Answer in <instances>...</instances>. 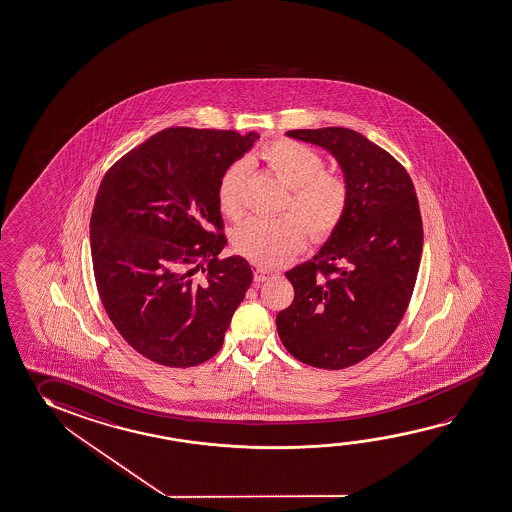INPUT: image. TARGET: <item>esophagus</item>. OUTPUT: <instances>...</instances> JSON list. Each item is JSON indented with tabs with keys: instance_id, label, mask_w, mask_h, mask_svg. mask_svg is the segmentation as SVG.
<instances>
[{
	"instance_id": "1",
	"label": "esophagus",
	"mask_w": 512,
	"mask_h": 512,
	"mask_svg": "<svg viewBox=\"0 0 512 512\" xmlns=\"http://www.w3.org/2000/svg\"><path fill=\"white\" fill-rule=\"evenodd\" d=\"M252 274H254V281L256 283H263V281H267L268 277L272 276V272H268V270L261 267H254Z\"/></svg>"
}]
</instances>
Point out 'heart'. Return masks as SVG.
<instances>
[{"label": "heart", "instance_id": "1", "mask_svg": "<svg viewBox=\"0 0 512 512\" xmlns=\"http://www.w3.org/2000/svg\"><path fill=\"white\" fill-rule=\"evenodd\" d=\"M260 158L284 187L290 188L286 210L305 222L309 233L320 238L340 220L347 187L343 179L324 171L322 156L293 140L270 142ZM247 165L235 162L222 172L217 188L222 213L238 219L244 213ZM306 244V229L295 217L249 219L233 233V245L245 258L261 267L276 268L292 260Z\"/></svg>", "mask_w": 512, "mask_h": 512}]
</instances>
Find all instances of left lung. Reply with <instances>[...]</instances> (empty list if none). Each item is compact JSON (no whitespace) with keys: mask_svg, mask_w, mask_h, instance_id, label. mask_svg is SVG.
Segmentation results:
<instances>
[{"mask_svg":"<svg viewBox=\"0 0 512 512\" xmlns=\"http://www.w3.org/2000/svg\"><path fill=\"white\" fill-rule=\"evenodd\" d=\"M286 137L334 156L347 201L313 260L286 272L295 297L277 313V333L295 359L340 370L379 349L406 313L422 258L420 206L406 169L365 135L318 128Z\"/></svg>","mask_w":512,"mask_h":512,"instance_id":"left-lung-1","label":"left lung"}]
</instances>
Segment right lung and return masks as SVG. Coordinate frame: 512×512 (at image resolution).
<instances>
[{
  "label": "right lung",
  "mask_w": 512,
  "mask_h": 512,
  "mask_svg": "<svg viewBox=\"0 0 512 512\" xmlns=\"http://www.w3.org/2000/svg\"><path fill=\"white\" fill-rule=\"evenodd\" d=\"M258 138L169 128L122 156L99 185L90 217L99 297L122 338L158 365L215 356L251 286L242 256L219 258L217 188Z\"/></svg>",
  "instance_id": "obj_1"
}]
</instances>
